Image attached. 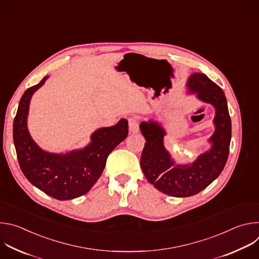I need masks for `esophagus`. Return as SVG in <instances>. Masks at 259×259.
<instances>
[{
  "mask_svg": "<svg viewBox=\"0 0 259 259\" xmlns=\"http://www.w3.org/2000/svg\"><path fill=\"white\" fill-rule=\"evenodd\" d=\"M128 126H129V131L131 133H137L139 130L138 127V119L135 117H131L128 119Z\"/></svg>",
  "mask_w": 259,
  "mask_h": 259,
  "instance_id": "34e87169",
  "label": "esophagus"
}]
</instances>
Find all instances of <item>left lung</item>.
Listing matches in <instances>:
<instances>
[{
	"mask_svg": "<svg viewBox=\"0 0 259 259\" xmlns=\"http://www.w3.org/2000/svg\"><path fill=\"white\" fill-rule=\"evenodd\" d=\"M188 86L216 109V129L210 138V151L200 155L191 165H174L163 144V128L153 121L140 124L146 140L140 158L144 176L157 190L172 197H191L206 189L224 170L230 153L232 121L225 92L206 75L198 72L191 76Z\"/></svg>",
	"mask_w": 259,
	"mask_h": 259,
	"instance_id": "obj_1",
	"label": "left lung"
}]
</instances>
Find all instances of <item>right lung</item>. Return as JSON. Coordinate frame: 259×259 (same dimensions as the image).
Here are the masks:
<instances>
[{"label": "right lung", "instance_id": "1", "mask_svg": "<svg viewBox=\"0 0 259 259\" xmlns=\"http://www.w3.org/2000/svg\"><path fill=\"white\" fill-rule=\"evenodd\" d=\"M29 87L22 95L13 122V140L19 166L34 187L57 200H71L88 193L100 177L108 155L128 135L125 119L112 127L98 129L91 143L81 151L66 155L42 151L31 139L26 118L30 98L46 81Z\"/></svg>", "mask_w": 259, "mask_h": 259}]
</instances>
